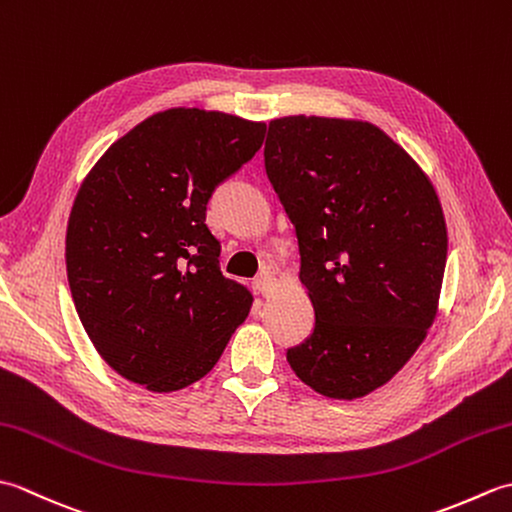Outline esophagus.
I'll list each match as a JSON object with an SVG mask.
<instances>
[{"instance_id":"1","label":"esophagus","mask_w":512,"mask_h":512,"mask_svg":"<svg viewBox=\"0 0 512 512\" xmlns=\"http://www.w3.org/2000/svg\"><path fill=\"white\" fill-rule=\"evenodd\" d=\"M273 286H275V279H273V275L268 273V270H264V273H259V275H257V279H255V288L259 290V295H262V297H268V292L273 290Z\"/></svg>"}]
</instances>
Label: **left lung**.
<instances>
[{"mask_svg": "<svg viewBox=\"0 0 512 512\" xmlns=\"http://www.w3.org/2000/svg\"><path fill=\"white\" fill-rule=\"evenodd\" d=\"M264 162L295 224L314 308V330L288 363L323 396H367L436 319L447 266L438 193L405 149L363 121L275 118Z\"/></svg>", "mask_w": 512, "mask_h": 512, "instance_id": "left-lung-1", "label": "left lung"}]
</instances>
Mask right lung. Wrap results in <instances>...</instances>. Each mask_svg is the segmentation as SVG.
<instances>
[{"label":"right lung","instance_id":"obj_1","mask_svg":"<svg viewBox=\"0 0 512 512\" xmlns=\"http://www.w3.org/2000/svg\"><path fill=\"white\" fill-rule=\"evenodd\" d=\"M266 125L176 107L105 151L76 193L65 266L76 312L114 372L176 391L220 361L253 295L220 270L213 191L253 158Z\"/></svg>","mask_w":512,"mask_h":512}]
</instances>
